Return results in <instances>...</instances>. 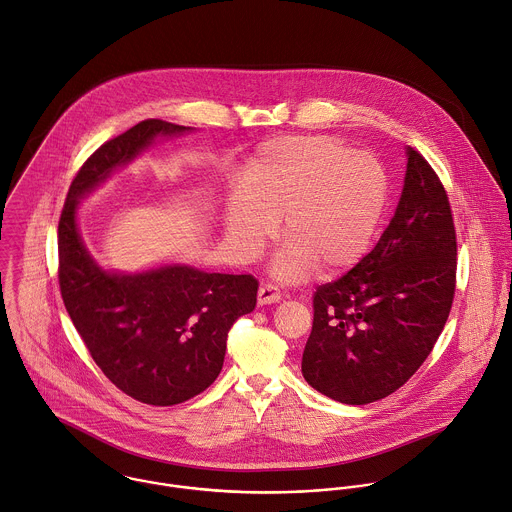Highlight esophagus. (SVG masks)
I'll use <instances>...</instances> for the list:
<instances>
[{
	"label": "esophagus",
	"instance_id": "obj_1",
	"mask_svg": "<svg viewBox=\"0 0 512 512\" xmlns=\"http://www.w3.org/2000/svg\"><path fill=\"white\" fill-rule=\"evenodd\" d=\"M281 297H283L281 289H279L277 285H273V283H263V285L259 287V293H257V301H259V305L279 303V301H281Z\"/></svg>",
	"mask_w": 512,
	"mask_h": 512
}]
</instances>
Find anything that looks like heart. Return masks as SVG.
<instances>
[{
    "instance_id": "obj_1",
    "label": "heart",
    "mask_w": 512,
    "mask_h": 512,
    "mask_svg": "<svg viewBox=\"0 0 512 512\" xmlns=\"http://www.w3.org/2000/svg\"><path fill=\"white\" fill-rule=\"evenodd\" d=\"M387 203L381 165L333 137H285L267 143L247 165L241 195L225 207V233L243 257L275 235L287 243L275 273L301 279L313 267L335 275L367 251Z\"/></svg>"
}]
</instances>
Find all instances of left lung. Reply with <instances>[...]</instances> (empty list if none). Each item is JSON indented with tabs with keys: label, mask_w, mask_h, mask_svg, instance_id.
<instances>
[{
	"label": "left lung",
	"mask_w": 512,
	"mask_h": 512,
	"mask_svg": "<svg viewBox=\"0 0 512 512\" xmlns=\"http://www.w3.org/2000/svg\"><path fill=\"white\" fill-rule=\"evenodd\" d=\"M457 285V233L447 191L407 149L397 211L379 243L313 295L301 371L319 393L367 405L403 387L431 355Z\"/></svg>",
	"instance_id": "1"
}]
</instances>
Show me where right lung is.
Segmentation results:
<instances>
[{"label":"right lung","instance_id":"right-lung-1","mask_svg":"<svg viewBox=\"0 0 512 512\" xmlns=\"http://www.w3.org/2000/svg\"><path fill=\"white\" fill-rule=\"evenodd\" d=\"M189 127L145 119L95 149L73 177L57 225L59 289L65 309L103 375L131 399L169 407L203 393L221 373L227 333L257 305L253 275L167 265L107 273L77 231L79 199L129 163L157 135Z\"/></svg>","mask_w":512,"mask_h":512}]
</instances>
